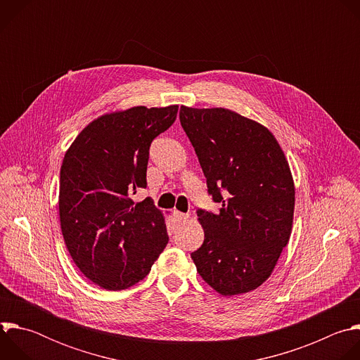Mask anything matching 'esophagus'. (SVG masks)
<instances>
[{"mask_svg": "<svg viewBox=\"0 0 360 360\" xmlns=\"http://www.w3.org/2000/svg\"><path fill=\"white\" fill-rule=\"evenodd\" d=\"M174 217L176 218V221H178V222H184V221H186V219L189 218V215H188V214H182V212H178V211H175V212H174Z\"/></svg>", "mask_w": 360, "mask_h": 360, "instance_id": "obj_1", "label": "esophagus"}]
</instances>
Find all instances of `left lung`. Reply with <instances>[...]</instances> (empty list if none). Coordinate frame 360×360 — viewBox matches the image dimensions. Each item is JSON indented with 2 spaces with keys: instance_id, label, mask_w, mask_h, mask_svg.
Wrapping results in <instances>:
<instances>
[{
  "instance_id": "8db88e82",
  "label": "left lung",
  "mask_w": 360,
  "mask_h": 360,
  "mask_svg": "<svg viewBox=\"0 0 360 360\" xmlns=\"http://www.w3.org/2000/svg\"><path fill=\"white\" fill-rule=\"evenodd\" d=\"M179 120L221 205L217 214L196 211L205 239L191 258L221 295L253 290L290 238L295 186L285 153L268 128L231 110L181 107Z\"/></svg>"
}]
</instances>
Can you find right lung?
Wrapping results in <instances>:
<instances>
[{"instance_id":"obj_1","label":"right lung","mask_w":360,"mask_h":360,"mask_svg":"<svg viewBox=\"0 0 360 360\" xmlns=\"http://www.w3.org/2000/svg\"><path fill=\"white\" fill-rule=\"evenodd\" d=\"M178 105L134 107L102 115L67 150L60 174L61 231L72 261L98 286L122 290L142 281L165 249V219L146 188L149 146L176 120Z\"/></svg>"}]
</instances>
